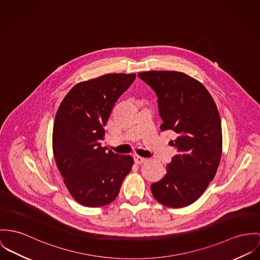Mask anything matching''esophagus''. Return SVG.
Listing matches in <instances>:
<instances>
[{
	"mask_svg": "<svg viewBox=\"0 0 260 260\" xmlns=\"http://www.w3.org/2000/svg\"><path fill=\"white\" fill-rule=\"evenodd\" d=\"M134 158H135V162H136L137 164H143V163L146 161V158L141 157V156H139V155H135Z\"/></svg>",
	"mask_w": 260,
	"mask_h": 260,
	"instance_id": "34e87169",
	"label": "esophagus"
}]
</instances>
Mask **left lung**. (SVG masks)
<instances>
[{
	"label": "left lung",
	"mask_w": 260,
	"mask_h": 260,
	"mask_svg": "<svg viewBox=\"0 0 260 260\" xmlns=\"http://www.w3.org/2000/svg\"><path fill=\"white\" fill-rule=\"evenodd\" d=\"M139 77L158 98L161 131H173L178 151L162 179L151 185L155 200L183 208L198 200L214 179L221 157L222 135L216 103L204 85L177 71H146Z\"/></svg>",
	"instance_id": "left-lung-1"
}]
</instances>
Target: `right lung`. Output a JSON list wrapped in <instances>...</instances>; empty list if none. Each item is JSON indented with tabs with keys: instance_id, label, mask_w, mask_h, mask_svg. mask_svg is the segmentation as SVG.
<instances>
[{
	"instance_id": "add662e5",
	"label": "right lung",
	"mask_w": 260,
	"mask_h": 260,
	"mask_svg": "<svg viewBox=\"0 0 260 260\" xmlns=\"http://www.w3.org/2000/svg\"><path fill=\"white\" fill-rule=\"evenodd\" d=\"M136 74L113 73L76 84L61 102L52 133V149L63 182L74 200L98 208L117 198L134 158L101 146L104 126L115 103Z\"/></svg>"
}]
</instances>
